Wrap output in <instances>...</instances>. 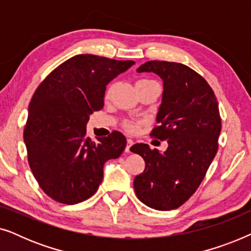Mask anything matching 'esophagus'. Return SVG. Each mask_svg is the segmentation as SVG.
Instances as JSON below:
<instances>
[{
	"mask_svg": "<svg viewBox=\"0 0 251 251\" xmlns=\"http://www.w3.org/2000/svg\"><path fill=\"white\" fill-rule=\"evenodd\" d=\"M133 145V140L132 139H126V152L129 153L130 152V147Z\"/></svg>",
	"mask_w": 251,
	"mask_h": 251,
	"instance_id": "1",
	"label": "esophagus"
}]
</instances>
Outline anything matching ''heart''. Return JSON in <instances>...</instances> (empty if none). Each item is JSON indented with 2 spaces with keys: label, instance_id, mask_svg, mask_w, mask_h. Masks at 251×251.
<instances>
[{
  "label": "heart",
  "instance_id": "1",
  "mask_svg": "<svg viewBox=\"0 0 251 251\" xmlns=\"http://www.w3.org/2000/svg\"><path fill=\"white\" fill-rule=\"evenodd\" d=\"M142 81H149V80H142ZM123 128H125L126 131H129V132H135L138 130V125H137L136 122L126 121L123 123Z\"/></svg>",
  "mask_w": 251,
  "mask_h": 251
}]
</instances>
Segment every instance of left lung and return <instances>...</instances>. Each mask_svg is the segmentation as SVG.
I'll return each mask as SVG.
<instances>
[{
    "instance_id": "8db88e82",
    "label": "left lung",
    "mask_w": 251,
    "mask_h": 251,
    "mask_svg": "<svg viewBox=\"0 0 251 251\" xmlns=\"http://www.w3.org/2000/svg\"><path fill=\"white\" fill-rule=\"evenodd\" d=\"M137 72H153L163 80L159 126L151 136L168 140V149L160 153L147 144L130 149L145 161L133 187L147 207L173 210L195 193L217 153L222 130L218 101L208 82L184 64L151 60Z\"/></svg>"
}]
</instances>
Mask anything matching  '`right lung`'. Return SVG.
Masks as SVG:
<instances>
[{"mask_svg": "<svg viewBox=\"0 0 251 251\" xmlns=\"http://www.w3.org/2000/svg\"><path fill=\"white\" fill-rule=\"evenodd\" d=\"M133 64L77 54L54 68L34 92L24 140L34 177L54 201L75 204L91 198L106 161L125 151L121 132L91 142L85 126L89 115L104 106L106 85Z\"/></svg>", "mask_w": 251, "mask_h": 251, "instance_id": "obj_1", "label": "right lung"}]
</instances>
